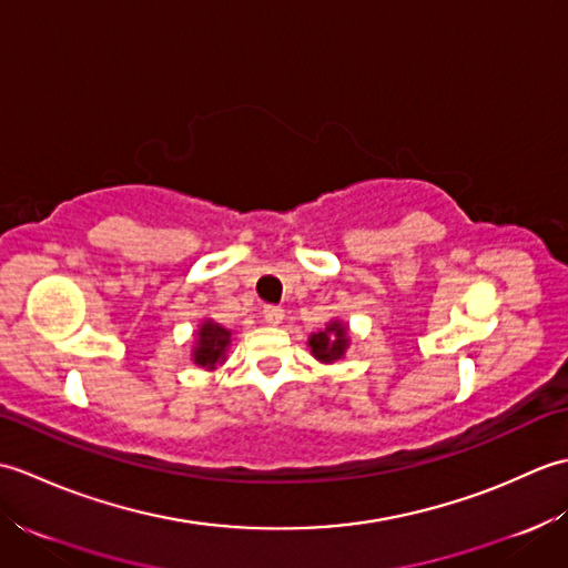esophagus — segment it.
<instances>
[{"label":"esophagus","instance_id":"obj_1","mask_svg":"<svg viewBox=\"0 0 568 568\" xmlns=\"http://www.w3.org/2000/svg\"><path fill=\"white\" fill-rule=\"evenodd\" d=\"M263 317H265V322H268V324H281L283 317H285V312H283V307H277V305H265L263 307Z\"/></svg>","mask_w":568,"mask_h":568}]
</instances>
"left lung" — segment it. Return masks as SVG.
<instances>
[{
  "label": "left lung",
  "mask_w": 568,
  "mask_h": 568,
  "mask_svg": "<svg viewBox=\"0 0 568 568\" xmlns=\"http://www.w3.org/2000/svg\"><path fill=\"white\" fill-rule=\"evenodd\" d=\"M346 346H348L346 327L339 322H332L324 332H317V334L310 336L312 356L324 361V364H332V361L342 358L344 352H346Z\"/></svg>",
  "instance_id": "1"
}]
</instances>
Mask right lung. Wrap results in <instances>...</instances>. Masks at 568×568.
<instances>
[{
	"mask_svg": "<svg viewBox=\"0 0 568 568\" xmlns=\"http://www.w3.org/2000/svg\"><path fill=\"white\" fill-rule=\"evenodd\" d=\"M229 342H232V332H226L220 324L207 320L197 332L195 364H200L202 368H214L216 364H222Z\"/></svg>",
	"mask_w": 568,
	"mask_h": 568,
	"instance_id": "obj_1",
	"label": "right lung"
}]
</instances>
